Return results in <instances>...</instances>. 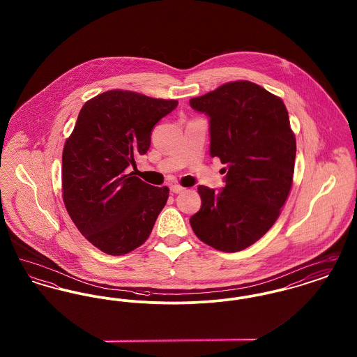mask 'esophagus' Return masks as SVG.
<instances>
[{"label":"esophagus","instance_id":"34e87169","mask_svg":"<svg viewBox=\"0 0 357 357\" xmlns=\"http://www.w3.org/2000/svg\"><path fill=\"white\" fill-rule=\"evenodd\" d=\"M185 190V187L179 186V185H171L170 191L172 194H179Z\"/></svg>","mask_w":357,"mask_h":357}]
</instances>
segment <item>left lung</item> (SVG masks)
<instances>
[{"label":"left lung","instance_id":"1","mask_svg":"<svg viewBox=\"0 0 357 357\" xmlns=\"http://www.w3.org/2000/svg\"><path fill=\"white\" fill-rule=\"evenodd\" d=\"M190 105L208 116L210 155L227 166L220 191L198 187L202 206L190 225L217 250H243L277 221L293 183L296 137L287 107L246 80L221 85Z\"/></svg>","mask_w":357,"mask_h":357}]
</instances>
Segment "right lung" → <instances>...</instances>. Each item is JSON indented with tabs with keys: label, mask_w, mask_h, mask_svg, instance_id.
Listing matches in <instances>:
<instances>
[{
	"label": "right lung",
	"mask_w": 357,
	"mask_h": 357,
	"mask_svg": "<svg viewBox=\"0 0 357 357\" xmlns=\"http://www.w3.org/2000/svg\"><path fill=\"white\" fill-rule=\"evenodd\" d=\"M178 105L112 89L83 105L63 151V199L79 231L111 255H127L150 237L169 198L167 187L135 176L153 126Z\"/></svg>",
	"instance_id": "add662e5"
}]
</instances>
